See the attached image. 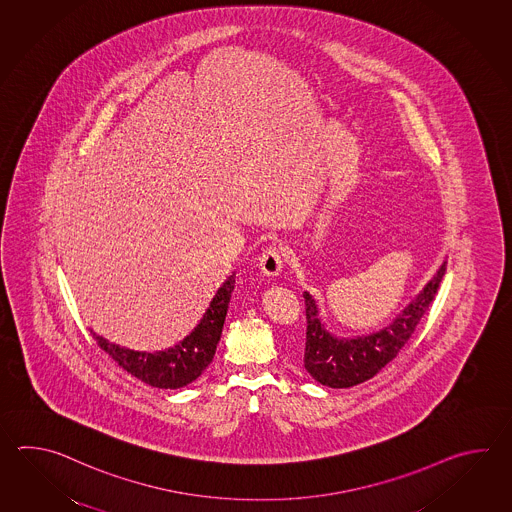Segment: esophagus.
I'll use <instances>...</instances> for the list:
<instances>
[{"label":"esophagus","instance_id":"1","mask_svg":"<svg viewBox=\"0 0 512 512\" xmlns=\"http://www.w3.org/2000/svg\"><path fill=\"white\" fill-rule=\"evenodd\" d=\"M283 263H285V258H283L282 249H278V247H269L258 260L261 272L265 276H271V278H276V276L282 274Z\"/></svg>","mask_w":512,"mask_h":512}]
</instances>
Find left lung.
I'll return each mask as SVG.
<instances>
[{"mask_svg": "<svg viewBox=\"0 0 512 512\" xmlns=\"http://www.w3.org/2000/svg\"><path fill=\"white\" fill-rule=\"evenodd\" d=\"M445 271L446 261H443L434 278L404 307L401 315L395 316L390 326L362 337L340 338L329 333L318 315L315 298L305 291L307 333L304 364L307 373L329 388H351L375 377L390 360L397 357V353L412 337L415 327L432 304Z\"/></svg>", "mask_w": 512, "mask_h": 512, "instance_id": "8db88e82", "label": "left lung"}]
</instances>
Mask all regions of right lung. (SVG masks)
<instances>
[{"label": "right lung", "instance_id": "add662e5", "mask_svg": "<svg viewBox=\"0 0 512 512\" xmlns=\"http://www.w3.org/2000/svg\"><path fill=\"white\" fill-rule=\"evenodd\" d=\"M234 283L236 274L232 272L212 298L201 322L194 327V331L188 337L175 344L174 348L146 353L122 348L97 333H93V337L97 340L98 346L104 349L122 370L128 371L139 381L163 390L183 388L186 384L196 381L197 377L207 370L208 364L216 355Z\"/></svg>", "mask_w": 512, "mask_h": 512}]
</instances>
